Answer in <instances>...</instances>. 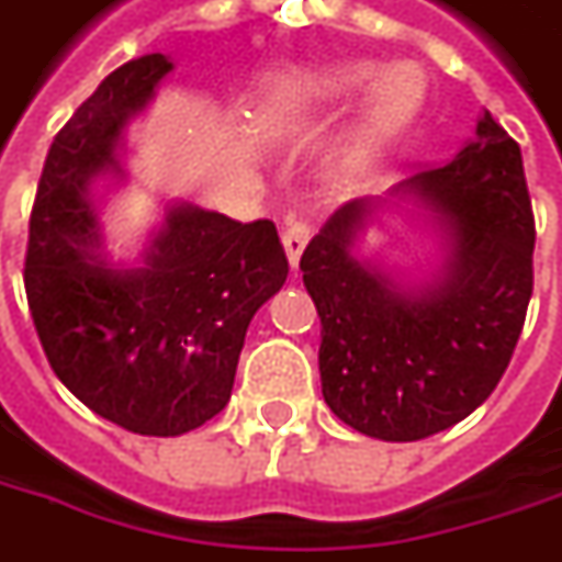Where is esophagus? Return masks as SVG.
<instances>
[{
	"label": "esophagus",
	"mask_w": 562,
	"mask_h": 562,
	"mask_svg": "<svg viewBox=\"0 0 562 562\" xmlns=\"http://www.w3.org/2000/svg\"><path fill=\"white\" fill-rule=\"evenodd\" d=\"M310 240V225L307 222H297V218H289L285 227H282V246H285V255H289V265L297 268L301 261V252Z\"/></svg>",
	"instance_id": "esophagus-1"
}]
</instances>
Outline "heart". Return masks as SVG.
Wrapping results in <instances>:
<instances>
[{"instance_id":"1","label":"heart","mask_w":562,"mask_h":562,"mask_svg":"<svg viewBox=\"0 0 562 562\" xmlns=\"http://www.w3.org/2000/svg\"><path fill=\"white\" fill-rule=\"evenodd\" d=\"M371 80L375 85L368 90L362 115L335 155V176L340 182H352L371 170V164L411 124L426 97L423 72L417 66H392L376 76L374 63L352 60L294 69L277 85V105L282 112H313L359 93Z\"/></svg>"}]
</instances>
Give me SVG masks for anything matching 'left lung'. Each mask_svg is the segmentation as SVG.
Returning <instances> with one entry per match:
<instances>
[{
  "mask_svg": "<svg viewBox=\"0 0 562 562\" xmlns=\"http://www.w3.org/2000/svg\"><path fill=\"white\" fill-rule=\"evenodd\" d=\"M411 191L445 213V277L402 289L352 255L371 200L340 203L301 255L322 322L325 404L380 441H419L490 398L532 297L536 218L520 145L486 112L477 139Z\"/></svg>",
  "mask_w": 562,
  "mask_h": 562,
  "instance_id": "8db88e82",
  "label": "left lung"
}]
</instances>
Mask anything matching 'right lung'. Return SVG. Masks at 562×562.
Listing matches in <instances>:
<instances>
[{
	"instance_id": "add662e5",
	"label": "right lung",
	"mask_w": 562,
	"mask_h": 562,
	"mask_svg": "<svg viewBox=\"0 0 562 562\" xmlns=\"http://www.w3.org/2000/svg\"><path fill=\"white\" fill-rule=\"evenodd\" d=\"M172 69L164 54L117 66L54 136L30 215L23 285L35 335L63 386L136 435H182L231 398L255 310L282 289L289 258L268 218L234 222L176 206L145 255L115 270L88 198L117 170V133Z\"/></svg>"
}]
</instances>
